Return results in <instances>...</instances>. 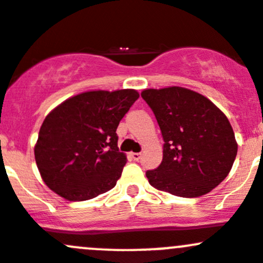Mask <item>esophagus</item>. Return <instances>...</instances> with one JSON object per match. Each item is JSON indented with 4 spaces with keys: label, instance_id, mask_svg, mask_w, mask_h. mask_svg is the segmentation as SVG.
Listing matches in <instances>:
<instances>
[{
    "label": "esophagus",
    "instance_id": "34e87169",
    "mask_svg": "<svg viewBox=\"0 0 263 263\" xmlns=\"http://www.w3.org/2000/svg\"><path fill=\"white\" fill-rule=\"evenodd\" d=\"M131 156H132V159H134V160H136V161H139L140 159H141V154H140V153H132Z\"/></svg>",
    "mask_w": 263,
    "mask_h": 263
}]
</instances>
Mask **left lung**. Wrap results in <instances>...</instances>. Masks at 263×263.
Listing matches in <instances>:
<instances>
[{"instance_id": "1", "label": "left lung", "mask_w": 263, "mask_h": 263, "mask_svg": "<svg viewBox=\"0 0 263 263\" xmlns=\"http://www.w3.org/2000/svg\"><path fill=\"white\" fill-rule=\"evenodd\" d=\"M164 140L163 161L146 177L179 197H200L227 178L238 151L227 116L211 100L181 86L145 89Z\"/></svg>"}]
</instances>
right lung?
<instances>
[{
    "instance_id": "1",
    "label": "right lung",
    "mask_w": 263,
    "mask_h": 263,
    "mask_svg": "<svg viewBox=\"0 0 263 263\" xmlns=\"http://www.w3.org/2000/svg\"><path fill=\"white\" fill-rule=\"evenodd\" d=\"M134 89L91 90L50 110L34 147L48 188L68 201H85L112 190L127 161L116 131L139 99Z\"/></svg>"
}]
</instances>
